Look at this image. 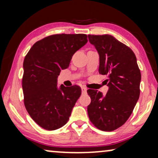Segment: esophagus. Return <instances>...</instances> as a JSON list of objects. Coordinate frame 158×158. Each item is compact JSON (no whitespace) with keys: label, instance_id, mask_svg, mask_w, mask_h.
<instances>
[{"label":"esophagus","instance_id":"obj_1","mask_svg":"<svg viewBox=\"0 0 158 158\" xmlns=\"http://www.w3.org/2000/svg\"><path fill=\"white\" fill-rule=\"evenodd\" d=\"M81 92H82V93H84V94H85V93L86 92V88L84 86H81Z\"/></svg>","mask_w":158,"mask_h":158}]
</instances>
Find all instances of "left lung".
<instances>
[{
  "label": "left lung",
  "mask_w": 158,
  "mask_h": 158,
  "mask_svg": "<svg viewBox=\"0 0 158 158\" xmlns=\"http://www.w3.org/2000/svg\"><path fill=\"white\" fill-rule=\"evenodd\" d=\"M88 38L99 53V72L107 75L109 86L105 96L97 90H87L91 98L88 115L97 129L111 132L123 126L132 113L140 93V70L132 50L112 35Z\"/></svg>",
  "instance_id": "left-lung-1"
}]
</instances>
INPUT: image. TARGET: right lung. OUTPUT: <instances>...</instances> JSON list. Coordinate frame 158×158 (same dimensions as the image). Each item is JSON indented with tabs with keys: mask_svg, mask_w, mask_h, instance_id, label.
Here are the masks:
<instances>
[{
	"mask_svg": "<svg viewBox=\"0 0 158 158\" xmlns=\"http://www.w3.org/2000/svg\"><path fill=\"white\" fill-rule=\"evenodd\" d=\"M87 41L83 34L51 35L35 42L26 55L22 79L24 105L35 123L46 130H57L67 123L81 94L77 85L58 89L57 77Z\"/></svg>",
	"mask_w": 158,
	"mask_h": 158,
	"instance_id": "1",
	"label": "right lung"
}]
</instances>
